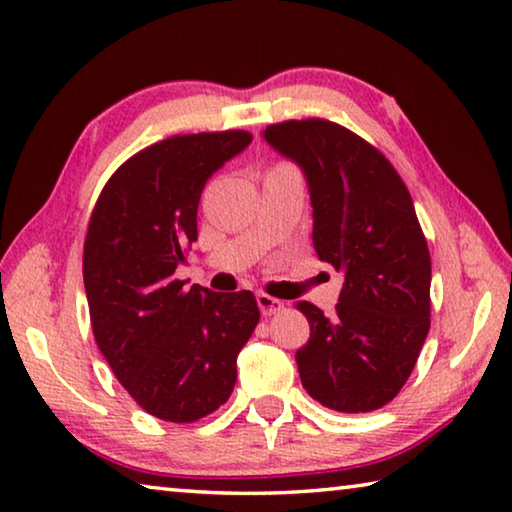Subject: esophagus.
Instances as JSON below:
<instances>
[{
  "label": "esophagus",
  "mask_w": 512,
  "mask_h": 512,
  "mask_svg": "<svg viewBox=\"0 0 512 512\" xmlns=\"http://www.w3.org/2000/svg\"><path fill=\"white\" fill-rule=\"evenodd\" d=\"M257 307H259V311H262L264 316H273V314H280V311L284 309V302L277 300V298L266 296V293H257Z\"/></svg>",
  "instance_id": "esophagus-1"
}]
</instances>
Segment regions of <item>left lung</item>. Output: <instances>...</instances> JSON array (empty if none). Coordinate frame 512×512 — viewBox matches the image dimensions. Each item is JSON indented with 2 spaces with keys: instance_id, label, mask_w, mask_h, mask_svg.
I'll list each match as a JSON object with an SVG mask.
<instances>
[{
  "instance_id": "obj_1",
  "label": "left lung",
  "mask_w": 512,
  "mask_h": 512,
  "mask_svg": "<svg viewBox=\"0 0 512 512\" xmlns=\"http://www.w3.org/2000/svg\"><path fill=\"white\" fill-rule=\"evenodd\" d=\"M262 137L298 164L318 259L343 273L334 316L296 305L309 320V341L296 352L302 386L327 409H381L429 334L431 259L409 189L375 146L332 121H284Z\"/></svg>"
}]
</instances>
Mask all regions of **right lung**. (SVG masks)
<instances>
[{"instance_id": "add662e5", "label": "right lung", "mask_w": 512, "mask_h": 512, "mask_svg": "<svg viewBox=\"0 0 512 512\" xmlns=\"http://www.w3.org/2000/svg\"><path fill=\"white\" fill-rule=\"evenodd\" d=\"M250 142L246 131L162 140L112 173L92 212L83 282L94 339L119 384L160 420L194 422L228 402L259 320L250 291L176 280L198 237L203 187Z\"/></svg>"}]
</instances>
